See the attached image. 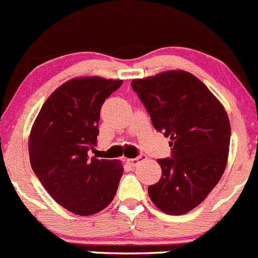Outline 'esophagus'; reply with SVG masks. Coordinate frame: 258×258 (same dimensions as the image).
<instances>
[{
  "instance_id": "1",
  "label": "esophagus",
  "mask_w": 258,
  "mask_h": 258,
  "mask_svg": "<svg viewBox=\"0 0 258 258\" xmlns=\"http://www.w3.org/2000/svg\"><path fill=\"white\" fill-rule=\"evenodd\" d=\"M145 158H147L145 155H139V157H137V158H130V159H128V162L130 165H133V167H137V165L139 164L140 162H143Z\"/></svg>"
}]
</instances>
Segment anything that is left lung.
I'll list each match as a JSON object with an SVG mask.
<instances>
[{
  "label": "left lung",
  "instance_id": "obj_1",
  "mask_svg": "<svg viewBox=\"0 0 258 258\" xmlns=\"http://www.w3.org/2000/svg\"><path fill=\"white\" fill-rule=\"evenodd\" d=\"M132 88L173 147V158L157 160L162 177L148 188L150 200L167 215H185L206 200L226 169L231 139L226 109L188 71L134 79Z\"/></svg>",
  "mask_w": 258,
  "mask_h": 258
}]
</instances>
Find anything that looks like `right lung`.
Returning a JSON list of instances; mask_svg holds the SVG:
<instances>
[{
    "label": "right lung",
    "mask_w": 258,
    "mask_h": 258,
    "mask_svg": "<svg viewBox=\"0 0 258 258\" xmlns=\"http://www.w3.org/2000/svg\"><path fill=\"white\" fill-rule=\"evenodd\" d=\"M123 80L80 76L58 86L43 103L29 137L32 170L65 210L91 216L115 197L124 168L89 158L98 142L100 109Z\"/></svg>",
    "instance_id": "add662e5"
}]
</instances>
